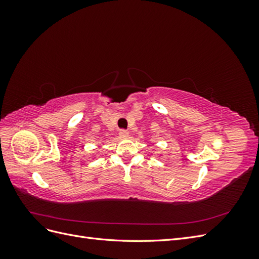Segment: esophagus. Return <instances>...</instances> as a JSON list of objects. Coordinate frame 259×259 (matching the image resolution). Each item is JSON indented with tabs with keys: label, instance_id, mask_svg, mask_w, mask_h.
Here are the masks:
<instances>
[{
	"label": "esophagus",
	"instance_id": "obj_1",
	"mask_svg": "<svg viewBox=\"0 0 259 259\" xmlns=\"http://www.w3.org/2000/svg\"><path fill=\"white\" fill-rule=\"evenodd\" d=\"M119 135L121 137H126V136H128V131H126V130H120L119 131Z\"/></svg>",
	"mask_w": 259,
	"mask_h": 259
}]
</instances>
